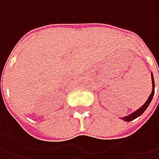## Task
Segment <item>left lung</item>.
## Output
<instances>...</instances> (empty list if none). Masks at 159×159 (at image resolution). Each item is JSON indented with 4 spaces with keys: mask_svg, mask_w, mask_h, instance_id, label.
I'll return each mask as SVG.
<instances>
[{
    "mask_svg": "<svg viewBox=\"0 0 159 159\" xmlns=\"http://www.w3.org/2000/svg\"><path fill=\"white\" fill-rule=\"evenodd\" d=\"M158 67H159V64H158ZM151 80H152V92H151V94L149 96V98L147 99V101L145 102V103H144L143 106L141 107L140 109H138L137 111H135L134 112H133L130 115H128V116H125V117H123L122 119H124L125 121L126 122H129V121H132V120H134V119H136L138 117H140L143 113L146 111V109L148 108V106L150 105V102L152 100V98H153V96H154V94H155V82H154V78H153V74H152V72H151Z\"/></svg>",
    "mask_w": 159,
    "mask_h": 159,
    "instance_id": "left-lung-1",
    "label": "left lung"
}]
</instances>
